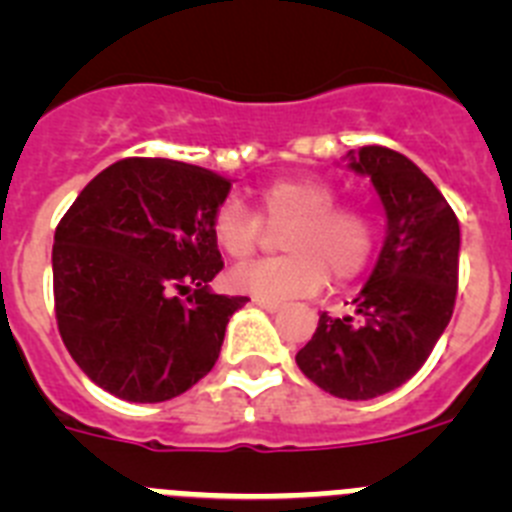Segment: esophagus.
<instances>
[{
    "label": "esophagus",
    "mask_w": 512,
    "mask_h": 512,
    "mask_svg": "<svg viewBox=\"0 0 512 512\" xmlns=\"http://www.w3.org/2000/svg\"><path fill=\"white\" fill-rule=\"evenodd\" d=\"M259 307H264L266 312H279L282 310V302H271V300H253Z\"/></svg>",
    "instance_id": "34e87169"
}]
</instances>
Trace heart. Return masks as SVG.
I'll return each mask as SVG.
<instances>
[{"mask_svg": "<svg viewBox=\"0 0 512 512\" xmlns=\"http://www.w3.org/2000/svg\"><path fill=\"white\" fill-rule=\"evenodd\" d=\"M261 220L284 225L282 256L238 266L230 287L259 300H289L323 287L328 274L338 282L356 277L372 259L377 228L364 207L336 205V192L310 176H282L256 192V215L228 200L212 215L217 248L241 261L261 241Z\"/></svg>", "mask_w": 512, "mask_h": 512, "instance_id": "b5f03b06", "label": "heart"}]
</instances>
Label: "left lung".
Segmentation results:
<instances>
[{"mask_svg": "<svg viewBox=\"0 0 512 512\" xmlns=\"http://www.w3.org/2000/svg\"><path fill=\"white\" fill-rule=\"evenodd\" d=\"M372 179L387 215V238L351 312H323L297 351V366L320 390L372 400L408 382L446 330L459 284V220L436 184L408 156L384 146L348 153Z\"/></svg>", "mask_w": 512, "mask_h": 512, "instance_id": "obj_1", "label": "left lung"}]
</instances>
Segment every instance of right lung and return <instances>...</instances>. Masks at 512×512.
Here are the masks:
<instances>
[{
	"mask_svg": "<svg viewBox=\"0 0 512 512\" xmlns=\"http://www.w3.org/2000/svg\"><path fill=\"white\" fill-rule=\"evenodd\" d=\"M230 179L171 158H122L97 174L53 238L58 333L79 369L128 402L200 382L248 297L215 295L212 215Z\"/></svg>",
	"mask_w": 512,
	"mask_h": 512,
	"instance_id": "right-lung-1",
	"label": "right lung"
}]
</instances>
